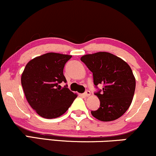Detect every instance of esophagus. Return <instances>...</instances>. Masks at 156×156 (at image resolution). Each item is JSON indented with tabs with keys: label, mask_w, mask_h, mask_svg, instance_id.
Returning a JSON list of instances; mask_svg holds the SVG:
<instances>
[{
	"label": "esophagus",
	"mask_w": 156,
	"mask_h": 156,
	"mask_svg": "<svg viewBox=\"0 0 156 156\" xmlns=\"http://www.w3.org/2000/svg\"><path fill=\"white\" fill-rule=\"evenodd\" d=\"M90 94H91V93H90V92L89 90H87L85 93H84V95H85V96H87H87H90Z\"/></svg>",
	"instance_id": "esophagus-1"
}]
</instances>
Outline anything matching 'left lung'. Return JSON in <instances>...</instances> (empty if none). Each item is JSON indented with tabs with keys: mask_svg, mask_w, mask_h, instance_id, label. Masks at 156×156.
Returning a JSON list of instances; mask_svg holds the SVG:
<instances>
[{
	"mask_svg": "<svg viewBox=\"0 0 156 156\" xmlns=\"http://www.w3.org/2000/svg\"><path fill=\"white\" fill-rule=\"evenodd\" d=\"M81 60L93 72L94 85H104L101 92L95 93L100 107L91 114L104 122L120 118L131 105L136 87L131 67L120 58L107 52L85 55Z\"/></svg>",
	"mask_w": 156,
	"mask_h": 156,
	"instance_id": "8db88e82",
	"label": "left lung"
}]
</instances>
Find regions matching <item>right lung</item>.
<instances>
[{
  "label": "right lung",
  "instance_id": "add662e5",
  "mask_svg": "<svg viewBox=\"0 0 156 156\" xmlns=\"http://www.w3.org/2000/svg\"><path fill=\"white\" fill-rule=\"evenodd\" d=\"M69 55L48 52L36 57L25 66L21 83L26 99L38 115L56 118L68 110L77 95L60 83L66 80L63 68Z\"/></svg>",
  "mask_w": 156,
  "mask_h": 156
}]
</instances>
